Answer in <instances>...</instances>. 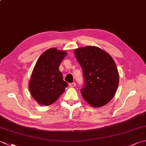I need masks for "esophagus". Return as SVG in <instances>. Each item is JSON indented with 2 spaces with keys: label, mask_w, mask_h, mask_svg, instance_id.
<instances>
[{
  "label": "esophagus",
  "mask_w": 146,
  "mask_h": 146,
  "mask_svg": "<svg viewBox=\"0 0 146 146\" xmlns=\"http://www.w3.org/2000/svg\"><path fill=\"white\" fill-rule=\"evenodd\" d=\"M69 86H70V87H74V86H76V83H69Z\"/></svg>",
  "instance_id": "1"
}]
</instances>
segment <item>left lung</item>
<instances>
[{
  "instance_id": "1",
  "label": "left lung",
  "mask_w": 146,
  "mask_h": 146,
  "mask_svg": "<svg viewBox=\"0 0 146 146\" xmlns=\"http://www.w3.org/2000/svg\"><path fill=\"white\" fill-rule=\"evenodd\" d=\"M74 53L85 79L81 90L83 98L95 108L104 106L114 97L119 86V75L113 58L94 46L75 49Z\"/></svg>"
}]
</instances>
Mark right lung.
Masks as SVG:
<instances>
[{
    "instance_id": "obj_1",
    "label": "right lung",
    "mask_w": 146,
    "mask_h": 146,
    "mask_svg": "<svg viewBox=\"0 0 146 146\" xmlns=\"http://www.w3.org/2000/svg\"><path fill=\"white\" fill-rule=\"evenodd\" d=\"M66 54V51L51 48L42 53L37 61L28 86L33 98L39 105L48 106L53 104L68 86L59 70Z\"/></svg>"
}]
</instances>
